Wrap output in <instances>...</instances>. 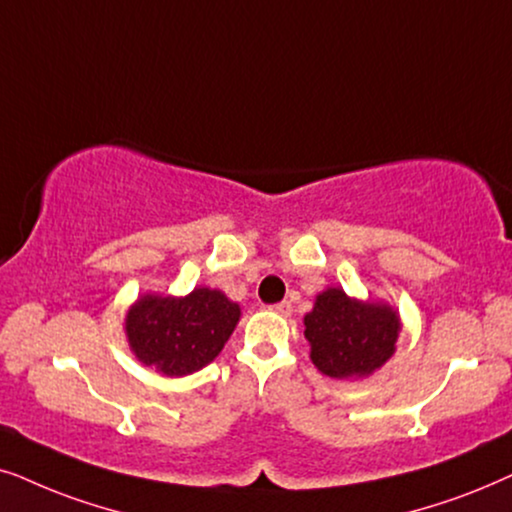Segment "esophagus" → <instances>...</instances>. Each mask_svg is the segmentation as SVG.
Returning <instances> with one entry per match:
<instances>
[{"mask_svg": "<svg viewBox=\"0 0 512 512\" xmlns=\"http://www.w3.org/2000/svg\"><path fill=\"white\" fill-rule=\"evenodd\" d=\"M269 311L278 313V316H290L292 313V304L290 302H278V304H271Z\"/></svg>", "mask_w": 512, "mask_h": 512, "instance_id": "1", "label": "esophagus"}]
</instances>
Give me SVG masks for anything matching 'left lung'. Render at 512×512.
<instances>
[{
  "instance_id": "8db88e82",
  "label": "left lung",
  "mask_w": 512,
  "mask_h": 512,
  "mask_svg": "<svg viewBox=\"0 0 512 512\" xmlns=\"http://www.w3.org/2000/svg\"><path fill=\"white\" fill-rule=\"evenodd\" d=\"M400 330L398 309L351 297L342 288L318 292L304 316L311 363L330 379H365L381 370L395 353Z\"/></svg>"
}]
</instances>
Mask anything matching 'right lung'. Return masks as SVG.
Wrapping results in <instances>:
<instances>
[{"label":"right lung","mask_w":512,"mask_h":512,"mask_svg":"<svg viewBox=\"0 0 512 512\" xmlns=\"http://www.w3.org/2000/svg\"><path fill=\"white\" fill-rule=\"evenodd\" d=\"M241 320V306L222 290L199 285L189 295L145 292L128 306V349L163 377H187L220 356Z\"/></svg>","instance_id":"right-lung-1"}]
</instances>
